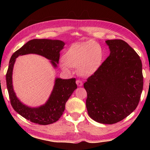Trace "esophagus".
Returning a JSON list of instances; mask_svg holds the SVG:
<instances>
[{
	"instance_id": "obj_1",
	"label": "esophagus",
	"mask_w": 150,
	"mask_h": 150,
	"mask_svg": "<svg viewBox=\"0 0 150 150\" xmlns=\"http://www.w3.org/2000/svg\"><path fill=\"white\" fill-rule=\"evenodd\" d=\"M76 83H77L78 86H82V82L80 80H77V81H76Z\"/></svg>"
}]
</instances>
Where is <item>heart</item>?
I'll use <instances>...</instances> for the list:
<instances>
[{"label": "heart", "instance_id": "b5f03b06", "mask_svg": "<svg viewBox=\"0 0 150 150\" xmlns=\"http://www.w3.org/2000/svg\"><path fill=\"white\" fill-rule=\"evenodd\" d=\"M104 57V50L99 44L89 40L73 44L66 51L60 67L69 72L71 67H77V73L82 77L93 75L99 68Z\"/></svg>", "mask_w": 150, "mask_h": 150}]
</instances>
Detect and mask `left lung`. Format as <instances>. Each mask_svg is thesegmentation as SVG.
I'll return each mask as SVG.
<instances>
[{
	"label": "left lung",
	"instance_id": "left-lung-1",
	"mask_svg": "<svg viewBox=\"0 0 150 150\" xmlns=\"http://www.w3.org/2000/svg\"><path fill=\"white\" fill-rule=\"evenodd\" d=\"M110 55L87 79L88 113L97 122L117 123L137 107L143 89L142 62L135 51L120 39L106 41Z\"/></svg>",
	"mask_w": 150,
	"mask_h": 150
}]
</instances>
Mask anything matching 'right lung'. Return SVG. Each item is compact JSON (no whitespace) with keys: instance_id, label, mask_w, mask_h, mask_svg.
<instances>
[{"instance_id":"obj_1","label":"right lung","mask_w":150,"mask_h":150,"mask_svg":"<svg viewBox=\"0 0 150 150\" xmlns=\"http://www.w3.org/2000/svg\"><path fill=\"white\" fill-rule=\"evenodd\" d=\"M64 45L65 43L59 40L33 39L16 51L9 60L6 79L11 104L18 114L33 123L47 125L57 122L60 119L65 110L67 100L75 89L77 88L76 80L75 78H57L53 91L45 104L37 108L28 107L18 99L13 88L12 74L16 59L18 56L26 54H37L50 60L54 68H57V64H59L60 52L64 48Z\"/></svg>"}]
</instances>
